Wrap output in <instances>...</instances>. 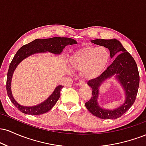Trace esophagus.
I'll return each mask as SVG.
<instances>
[{
    "mask_svg": "<svg viewBox=\"0 0 146 146\" xmlns=\"http://www.w3.org/2000/svg\"><path fill=\"white\" fill-rule=\"evenodd\" d=\"M77 85H78L79 86H84V85H86V84H85V83L83 82H78V84H77Z\"/></svg>",
    "mask_w": 146,
    "mask_h": 146,
    "instance_id": "34e87169",
    "label": "esophagus"
}]
</instances>
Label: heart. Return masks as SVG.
<instances>
[{"label": "heart", "mask_w": 146, "mask_h": 146, "mask_svg": "<svg viewBox=\"0 0 146 146\" xmlns=\"http://www.w3.org/2000/svg\"><path fill=\"white\" fill-rule=\"evenodd\" d=\"M109 60V51L105 46H86L71 55L69 65L71 69L80 71L82 78L90 80L101 74Z\"/></svg>", "instance_id": "b5f03b06"}]
</instances>
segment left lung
<instances>
[{
	"label": "left lung",
	"mask_w": 146,
	"mask_h": 146,
	"mask_svg": "<svg viewBox=\"0 0 146 146\" xmlns=\"http://www.w3.org/2000/svg\"><path fill=\"white\" fill-rule=\"evenodd\" d=\"M91 42L108 48L110 51V58H116L100 76L88 81V85L92 88L93 94L89 101L85 103V106L90 113L99 118L117 119L129 110L136 100L139 86V73L136 62L123 48L121 42L116 39H97L91 40ZM113 75L116 77L123 87L126 100L125 103L117 109L104 110L97 102L98 88L106 79Z\"/></svg>",
	"instance_id": "8db88e82"
}]
</instances>
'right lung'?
<instances>
[{
  "label": "right lung",
  "instance_id": "1",
  "mask_svg": "<svg viewBox=\"0 0 146 146\" xmlns=\"http://www.w3.org/2000/svg\"><path fill=\"white\" fill-rule=\"evenodd\" d=\"M77 44L75 40L69 38H60V37H55V38H48V39H36L29 42V44L23 45L19 50L16 52L12 61L10 63L9 70L7 72V78L6 88L11 102H12L16 108L20 111L25 114L32 115H38L44 114L54 106L56 102L59 100L60 96V90L63 88L62 86L59 85L55 88L53 93L48 97L47 100L40 104L35 106H23L20 105L16 100H14L11 93V82L12 78L13 73L17 67L18 64L23 61L25 58H27L34 53H43V52H51L53 54L59 55L62 53L63 49L66 45H71Z\"/></svg>",
  "mask_w": 146,
  "mask_h": 146
}]
</instances>
